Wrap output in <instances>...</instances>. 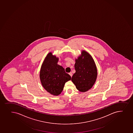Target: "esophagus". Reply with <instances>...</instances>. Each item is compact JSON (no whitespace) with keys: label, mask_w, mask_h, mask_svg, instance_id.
Segmentation results:
<instances>
[{"label":"esophagus","mask_w":133,"mask_h":133,"mask_svg":"<svg viewBox=\"0 0 133 133\" xmlns=\"http://www.w3.org/2000/svg\"><path fill=\"white\" fill-rule=\"evenodd\" d=\"M69 74L70 75V76H71V77H72V72H70V73H69Z\"/></svg>","instance_id":"1"}]
</instances>
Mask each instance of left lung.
<instances>
[{
  "mask_svg": "<svg viewBox=\"0 0 133 133\" xmlns=\"http://www.w3.org/2000/svg\"><path fill=\"white\" fill-rule=\"evenodd\" d=\"M75 69L72 81L79 91H88L92 87L97 76L96 67L91 56L82 51V56L76 60Z\"/></svg>",
  "mask_w": 133,
  "mask_h": 133,
  "instance_id": "1",
  "label": "left lung"
}]
</instances>
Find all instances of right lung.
<instances>
[{
  "instance_id": "obj_1",
  "label": "right lung",
  "mask_w": 133,
  "mask_h": 133,
  "mask_svg": "<svg viewBox=\"0 0 133 133\" xmlns=\"http://www.w3.org/2000/svg\"><path fill=\"white\" fill-rule=\"evenodd\" d=\"M58 59L49 52L42 64L40 72L42 85L48 92L54 96L61 94L65 83L71 79L64 69L57 64Z\"/></svg>"
}]
</instances>
